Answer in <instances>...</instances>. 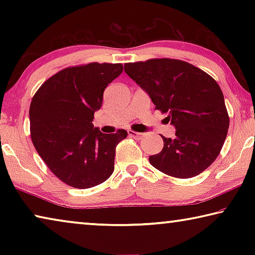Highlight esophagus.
<instances>
[{
    "mask_svg": "<svg viewBox=\"0 0 255 255\" xmlns=\"http://www.w3.org/2000/svg\"><path fill=\"white\" fill-rule=\"evenodd\" d=\"M128 135L135 138V139H141V137L144 136V133L141 132H137V131H133V130H128Z\"/></svg>",
    "mask_w": 255,
    "mask_h": 255,
    "instance_id": "esophagus-1",
    "label": "esophagus"
}]
</instances>
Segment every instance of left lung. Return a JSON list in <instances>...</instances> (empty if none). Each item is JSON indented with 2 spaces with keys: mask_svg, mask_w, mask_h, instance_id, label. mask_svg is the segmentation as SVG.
<instances>
[{
  "mask_svg": "<svg viewBox=\"0 0 255 255\" xmlns=\"http://www.w3.org/2000/svg\"><path fill=\"white\" fill-rule=\"evenodd\" d=\"M125 72L176 129L173 139L162 136L163 149L149 156V163L179 179L204 172L219 155L230 126L217 82L191 64L170 58L127 63Z\"/></svg>",
  "mask_w": 255,
  "mask_h": 255,
  "instance_id": "1",
  "label": "left lung"
}]
</instances>
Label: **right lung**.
Instances as JSON below:
<instances>
[{
  "mask_svg": "<svg viewBox=\"0 0 255 255\" xmlns=\"http://www.w3.org/2000/svg\"><path fill=\"white\" fill-rule=\"evenodd\" d=\"M123 70L122 64L109 63L67 67L32 98L29 117L34 148L49 170L73 188L96 187L114 172L116 146L127 131L103 133L92 122L103 91Z\"/></svg>",
  "mask_w": 255,
  "mask_h": 255,
  "instance_id": "1",
  "label": "right lung"
}]
</instances>
